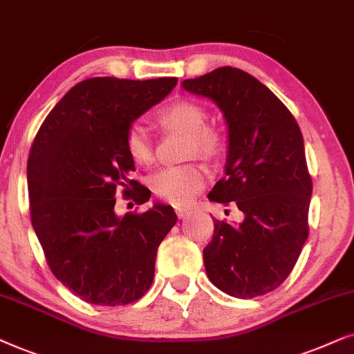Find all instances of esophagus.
<instances>
[{
	"label": "esophagus",
	"instance_id": "esophagus-1",
	"mask_svg": "<svg viewBox=\"0 0 354 354\" xmlns=\"http://www.w3.org/2000/svg\"><path fill=\"white\" fill-rule=\"evenodd\" d=\"M176 215L178 218H187L191 215V209H187V207H176Z\"/></svg>",
	"mask_w": 354,
	"mask_h": 354
}]
</instances>
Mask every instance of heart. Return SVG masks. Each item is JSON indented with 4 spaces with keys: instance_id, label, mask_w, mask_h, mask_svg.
<instances>
[{
    "instance_id": "1",
    "label": "heart",
    "mask_w": 354,
    "mask_h": 354,
    "mask_svg": "<svg viewBox=\"0 0 354 354\" xmlns=\"http://www.w3.org/2000/svg\"><path fill=\"white\" fill-rule=\"evenodd\" d=\"M160 122L168 128L189 136V153L210 157L220 147V136L215 129L205 126L207 113L194 102H176L160 113ZM126 150L139 165L153 163L155 152L147 129L139 122L129 126L126 133ZM207 174L201 165H180L157 171L150 180V186L160 199L174 205H185L197 196L205 185Z\"/></svg>"
}]
</instances>
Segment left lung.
Segmentation results:
<instances>
[{
    "label": "left lung",
    "instance_id": "left-lung-1",
    "mask_svg": "<svg viewBox=\"0 0 354 354\" xmlns=\"http://www.w3.org/2000/svg\"><path fill=\"white\" fill-rule=\"evenodd\" d=\"M181 87L223 113L225 178L209 201L234 202L244 215L238 225L214 220V238L204 249L207 277L234 298L270 293L293 270L309 233L313 181L298 122L270 88L241 69L225 66Z\"/></svg>",
    "mask_w": 354,
    "mask_h": 354
}]
</instances>
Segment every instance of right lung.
<instances>
[{
	"mask_svg": "<svg viewBox=\"0 0 354 354\" xmlns=\"http://www.w3.org/2000/svg\"><path fill=\"white\" fill-rule=\"evenodd\" d=\"M176 77H92L71 88L45 118L27 162L30 216L53 275L75 296L121 306L150 288L157 249L178 216L155 202L118 215L116 192L144 204L147 187L131 180L126 133L176 86Z\"/></svg>",
	"mask_w": 354,
	"mask_h": 354,
	"instance_id": "right-lung-1",
	"label": "right lung"
}]
</instances>
